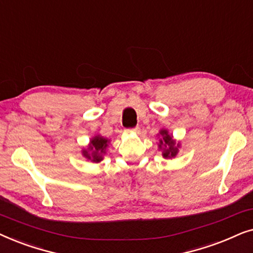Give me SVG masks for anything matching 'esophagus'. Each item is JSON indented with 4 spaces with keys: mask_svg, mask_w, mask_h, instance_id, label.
Returning <instances> with one entry per match:
<instances>
[{
    "mask_svg": "<svg viewBox=\"0 0 253 253\" xmlns=\"http://www.w3.org/2000/svg\"><path fill=\"white\" fill-rule=\"evenodd\" d=\"M127 132H133V133H139V132H140V128H139V127H135V128H132V129H127Z\"/></svg>",
    "mask_w": 253,
    "mask_h": 253,
    "instance_id": "obj_1",
    "label": "esophagus"
}]
</instances>
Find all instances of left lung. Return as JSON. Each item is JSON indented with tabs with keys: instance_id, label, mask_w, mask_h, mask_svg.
I'll use <instances>...</instances> for the list:
<instances>
[{
	"instance_id": "8db88e82",
	"label": "left lung",
	"mask_w": 253,
	"mask_h": 253,
	"mask_svg": "<svg viewBox=\"0 0 253 253\" xmlns=\"http://www.w3.org/2000/svg\"><path fill=\"white\" fill-rule=\"evenodd\" d=\"M157 135L160 136V140H158V150L162 151V156L164 158L176 157L180 148L179 141L176 142L172 134H170L169 130L166 128H162Z\"/></svg>"
}]
</instances>
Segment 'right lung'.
<instances>
[{
  "mask_svg": "<svg viewBox=\"0 0 253 253\" xmlns=\"http://www.w3.org/2000/svg\"><path fill=\"white\" fill-rule=\"evenodd\" d=\"M110 141V139L102 136L100 134L95 135L90 139L87 147L83 148L82 155L86 160L91 161L92 163H99V162L104 160V155L106 154Z\"/></svg>",
  "mask_w": 253,
  "mask_h": 253,
  "instance_id": "add662e5",
  "label": "right lung"
}]
</instances>
